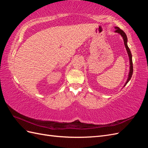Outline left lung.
<instances>
[{
    "label": "left lung",
    "mask_w": 148,
    "mask_h": 148,
    "mask_svg": "<svg viewBox=\"0 0 148 148\" xmlns=\"http://www.w3.org/2000/svg\"><path fill=\"white\" fill-rule=\"evenodd\" d=\"M115 29H116V30L115 31V32L120 34L121 36H122L123 37V38L124 44H125V47H126V49H127V52H128V56H129V59H130V73H129V75H128V78L127 81L126 83H125V84L124 85V86H125V85H126V84L128 83V82L130 81V79H131V78H132V75H133V69L132 56V53H131V52H130V50L129 47H128V46H127V37L126 34L125 33V32H124V31H123V30L120 29L119 27H117V26H116V27H115Z\"/></svg>",
    "instance_id": "left-lung-1"
}]
</instances>
